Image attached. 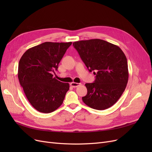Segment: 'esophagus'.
<instances>
[{
    "label": "esophagus",
    "mask_w": 152,
    "mask_h": 152,
    "mask_svg": "<svg viewBox=\"0 0 152 152\" xmlns=\"http://www.w3.org/2000/svg\"><path fill=\"white\" fill-rule=\"evenodd\" d=\"M80 85V84L76 83V82H72V83H70V86L73 87H77L78 86H79Z\"/></svg>",
    "instance_id": "esophagus-1"
}]
</instances>
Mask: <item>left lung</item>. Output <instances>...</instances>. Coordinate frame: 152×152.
<instances>
[{
    "mask_svg": "<svg viewBox=\"0 0 152 152\" xmlns=\"http://www.w3.org/2000/svg\"><path fill=\"white\" fill-rule=\"evenodd\" d=\"M89 72L93 71L96 80L85 84L87 89L83 102L98 110L111 107L125 91L128 78L126 55L116 45L95 39L73 43Z\"/></svg>",
    "mask_w": 152,
    "mask_h": 152,
    "instance_id": "obj_1",
    "label": "left lung"
}]
</instances>
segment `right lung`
<instances>
[{"label": "right lung", "instance_id": "1", "mask_svg": "<svg viewBox=\"0 0 152 152\" xmlns=\"http://www.w3.org/2000/svg\"><path fill=\"white\" fill-rule=\"evenodd\" d=\"M72 42H45L28 49L18 65V77L26 98L34 108L50 113L62 104L68 83L53 77L58 65Z\"/></svg>", "mask_w": 152, "mask_h": 152}]
</instances>
